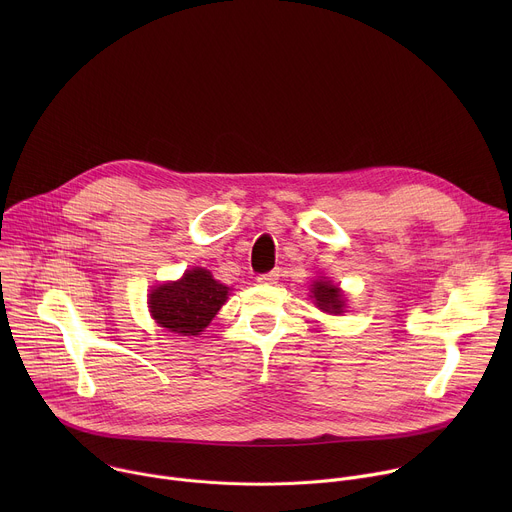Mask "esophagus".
I'll list each match as a JSON object with an SVG mask.
<instances>
[{"mask_svg":"<svg viewBox=\"0 0 512 512\" xmlns=\"http://www.w3.org/2000/svg\"><path fill=\"white\" fill-rule=\"evenodd\" d=\"M277 279H279V269H273V271L263 273V275H259V277H257V281H259V283H265V285L277 283Z\"/></svg>","mask_w":512,"mask_h":512,"instance_id":"esophagus-1","label":"esophagus"}]
</instances>
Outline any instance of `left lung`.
<instances>
[{"instance_id":"obj_1","label":"left lung","mask_w":512,"mask_h":512,"mask_svg":"<svg viewBox=\"0 0 512 512\" xmlns=\"http://www.w3.org/2000/svg\"><path fill=\"white\" fill-rule=\"evenodd\" d=\"M312 294L316 298V304L320 310L330 312V314H340L344 308V300L340 289L336 285H330L326 279H320L314 283Z\"/></svg>"}]
</instances>
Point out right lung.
I'll return each instance as SVG.
<instances>
[{
	"mask_svg": "<svg viewBox=\"0 0 512 512\" xmlns=\"http://www.w3.org/2000/svg\"><path fill=\"white\" fill-rule=\"evenodd\" d=\"M227 296V285L218 283L210 271L196 267L186 271L180 281L156 287L150 294V310L162 328L182 336H196L223 308Z\"/></svg>",
	"mask_w": 512,
	"mask_h": 512,
	"instance_id": "1",
	"label": "right lung"
}]
</instances>
